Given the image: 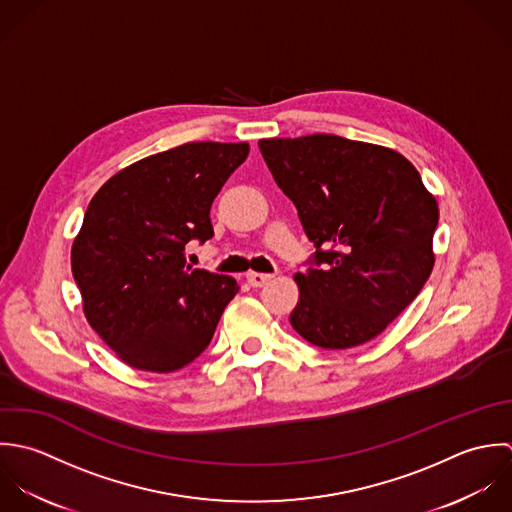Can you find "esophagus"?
Here are the masks:
<instances>
[{"label":"esophagus","instance_id":"obj_1","mask_svg":"<svg viewBox=\"0 0 512 512\" xmlns=\"http://www.w3.org/2000/svg\"><path fill=\"white\" fill-rule=\"evenodd\" d=\"M271 279H273V275H267V273H255V271L247 273V283L251 287H265Z\"/></svg>","mask_w":512,"mask_h":512}]
</instances>
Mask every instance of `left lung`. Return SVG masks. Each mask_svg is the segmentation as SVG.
Segmentation results:
<instances>
[{
    "label": "left lung",
    "mask_w": 512,
    "mask_h": 512,
    "mask_svg": "<svg viewBox=\"0 0 512 512\" xmlns=\"http://www.w3.org/2000/svg\"><path fill=\"white\" fill-rule=\"evenodd\" d=\"M261 154L316 247L291 326L320 348L376 338L431 275L435 196L400 152L334 134L263 138Z\"/></svg>",
    "instance_id": "obj_1"
}]
</instances>
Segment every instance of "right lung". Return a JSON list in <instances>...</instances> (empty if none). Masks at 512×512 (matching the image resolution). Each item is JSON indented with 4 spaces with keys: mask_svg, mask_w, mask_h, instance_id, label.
I'll return each instance as SVG.
<instances>
[{
    "mask_svg": "<svg viewBox=\"0 0 512 512\" xmlns=\"http://www.w3.org/2000/svg\"><path fill=\"white\" fill-rule=\"evenodd\" d=\"M247 142H188L108 178L71 247L83 312L128 366L168 374L211 342L237 281L192 269L184 247L213 235L209 209Z\"/></svg>",
    "mask_w": 512,
    "mask_h": 512,
    "instance_id": "right-lung-1",
    "label": "right lung"
}]
</instances>
